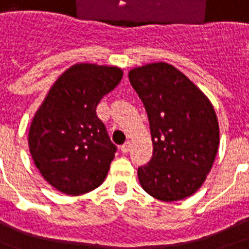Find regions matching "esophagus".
Here are the masks:
<instances>
[{
	"mask_svg": "<svg viewBox=\"0 0 249 249\" xmlns=\"http://www.w3.org/2000/svg\"><path fill=\"white\" fill-rule=\"evenodd\" d=\"M130 151V142H125L124 144H123V146H121V152H123V154H128V152Z\"/></svg>",
	"mask_w": 249,
	"mask_h": 249,
	"instance_id": "obj_1",
	"label": "esophagus"
}]
</instances>
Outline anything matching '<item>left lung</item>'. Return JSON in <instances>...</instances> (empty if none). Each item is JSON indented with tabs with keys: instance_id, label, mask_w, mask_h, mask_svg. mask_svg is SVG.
Masks as SVG:
<instances>
[{
	"instance_id": "obj_1",
	"label": "left lung",
	"mask_w": 249,
	"mask_h": 249,
	"mask_svg": "<svg viewBox=\"0 0 249 249\" xmlns=\"http://www.w3.org/2000/svg\"><path fill=\"white\" fill-rule=\"evenodd\" d=\"M147 112L150 163L138 168L142 189L161 201L191 196L204 183L220 146L212 102L186 75L165 62L129 71Z\"/></svg>"
}]
</instances>
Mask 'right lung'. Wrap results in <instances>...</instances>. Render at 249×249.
Instances as JSON below:
<instances>
[{"label":"right lung","mask_w":249,"mask_h":249,"mask_svg":"<svg viewBox=\"0 0 249 249\" xmlns=\"http://www.w3.org/2000/svg\"><path fill=\"white\" fill-rule=\"evenodd\" d=\"M123 79L116 66L77 63L56 79L35 113L29 152L41 176L58 191L83 195L102 185L115 158L95 108Z\"/></svg>","instance_id":"add662e5"}]
</instances>
